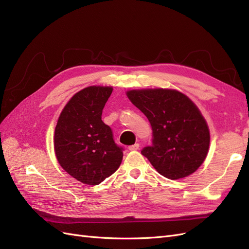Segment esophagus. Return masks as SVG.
<instances>
[{
	"instance_id": "34e87169",
	"label": "esophagus",
	"mask_w": 249,
	"mask_h": 249,
	"mask_svg": "<svg viewBox=\"0 0 249 249\" xmlns=\"http://www.w3.org/2000/svg\"><path fill=\"white\" fill-rule=\"evenodd\" d=\"M138 148H139V144H138V143H135V144L129 146V149H130V150H137Z\"/></svg>"
}]
</instances>
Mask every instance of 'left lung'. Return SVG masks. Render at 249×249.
Returning <instances> with one entry per match:
<instances>
[{
	"label": "left lung",
	"instance_id": "obj_1",
	"mask_svg": "<svg viewBox=\"0 0 249 249\" xmlns=\"http://www.w3.org/2000/svg\"><path fill=\"white\" fill-rule=\"evenodd\" d=\"M152 125L153 144L141 154L170 179L186 178L205 161L210 145L206 119L188 97L173 89H141L126 92Z\"/></svg>",
	"mask_w": 249,
	"mask_h": 249
}]
</instances>
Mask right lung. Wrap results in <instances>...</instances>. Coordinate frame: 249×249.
Here are the masks:
<instances>
[{
	"label": "right lung",
	"instance_id": "right-lung-1",
	"mask_svg": "<svg viewBox=\"0 0 249 249\" xmlns=\"http://www.w3.org/2000/svg\"><path fill=\"white\" fill-rule=\"evenodd\" d=\"M112 87L89 86L65 105L55 129L57 160L70 176L87 185H99L114 173L123 161L111 127L102 120Z\"/></svg>",
	"mask_w": 249,
	"mask_h": 249
}]
</instances>
